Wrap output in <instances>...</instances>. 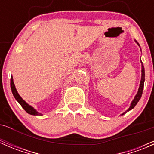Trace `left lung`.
<instances>
[{
  "instance_id": "8db88e82",
  "label": "left lung",
  "mask_w": 154,
  "mask_h": 154,
  "mask_svg": "<svg viewBox=\"0 0 154 154\" xmlns=\"http://www.w3.org/2000/svg\"><path fill=\"white\" fill-rule=\"evenodd\" d=\"M136 42H137L136 41ZM137 44L139 45V43L137 42ZM141 63H142V62H141ZM144 83V68L143 64H142V80H141V82H140V86H139V91H138V93H137V94H136V97H135L134 100H133V102H132V103H131V105H130V108H129L128 109H127V112L130 111V110H131L132 109L134 108L135 106H136V105L137 104V103L139 101V100H140L141 97H142V92H143ZM125 113H123V114H122V115H124V114H125Z\"/></svg>"
}]
</instances>
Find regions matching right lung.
<instances>
[{
	"mask_svg": "<svg viewBox=\"0 0 154 154\" xmlns=\"http://www.w3.org/2000/svg\"><path fill=\"white\" fill-rule=\"evenodd\" d=\"M10 86H11V89H12V94H13L15 100L20 103V105L22 106V108L24 109L27 113H29V114L30 115H33V116H40V115H42L41 113H38V112H36V110H35L33 107H32L31 106H29V104H27V103H26V102L24 101L21 97H20V95L18 94V91H17L16 88H15V84H14L13 80H12V77H11L10 79Z\"/></svg>",
	"mask_w": 154,
	"mask_h": 154,
	"instance_id": "add662e5",
	"label": "right lung"
}]
</instances>
